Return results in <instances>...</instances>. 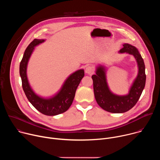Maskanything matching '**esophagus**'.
Returning a JSON list of instances; mask_svg holds the SVG:
<instances>
[{"label": "esophagus", "instance_id": "34e87169", "mask_svg": "<svg viewBox=\"0 0 160 160\" xmlns=\"http://www.w3.org/2000/svg\"><path fill=\"white\" fill-rule=\"evenodd\" d=\"M85 73L87 74L91 75L94 73V68L91 66H88L85 68Z\"/></svg>", "mask_w": 160, "mask_h": 160}]
</instances>
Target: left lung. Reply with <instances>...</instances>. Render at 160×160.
<instances>
[{
  "label": "left lung",
  "instance_id": "obj_1",
  "mask_svg": "<svg viewBox=\"0 0 160 160\" xmlns=\"http://www.w3.org/2000/svg\"><path fill=\"white\" fill-rule=\"evenodd\" d=\"M120 53L133 55L138 66V74L135 78L128 94L118 96L110 90L106 79L105 67L99 65L96 68V75L92 76L96 100L99 106L106 111L112 113H122L132 109L139 99L146 84L145 64L144 60L135 47L128 43H124Z\"/></svg>",
  "mask_w": 160,
  "mask_h": 160
}]
</instances>
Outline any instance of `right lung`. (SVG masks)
<instances>
[{"label": "right lung", "mask_w": 160, "mask_h": 160, "mask_svg": "<svg viewBox=\"0 0 160 160\" xmlns=\"http://www.w3.org/2000/svg\"><path fill=\"white\" fill-rule=\"evenodd\" d=\"M43 39H34L26 49L19 65V74L22 87L30 102L41 113L48 116H55L66 111L72 105L76 90L84 77V70H78L71 74L64 82L59 92L49 98H43L36 94L28 82L27 70L30 58L35 47L43 43Z\"/></svg>", "instance_id": "1"}]
</instances>
